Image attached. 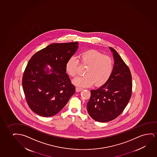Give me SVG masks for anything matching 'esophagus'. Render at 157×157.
Segmentation results:
<instances>
[{
  "label": "esophagus",
  "instance_id": "esophagus-1",
  "mask_svg": "<svg viewBox=\"0 0 157 157\" xmlns=\"http://www.w3.org/2000/svg\"><path fill=\"white\" fill-rule=\"evenodd\" d=\"M82 90V88H81V87H77L76 88H75V90H76V92H80L81 90Z\"/></svg>",
  "mask_w": 157,
  "mask_h": 157
}]
</instances>
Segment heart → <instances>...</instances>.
Listing matches in <instances>:
<instances>
[{
	"label": "heart",
	"instance_id": "1",
	"mask_svg": "<svg viewBox=\"0 0 157 157\" xmlns=\"http://www.w3.org/2000/svg\"><path fill=\"white\" fill-rule=\"evenodd\" d=\"M80 62L87 67L85 75L78 76L73 80V84L79 87H90L94 83L97 87L105 85L109 80L114 70V62L111 57L103 55L101 52L90 50L82 52ZM79 59L71 56L67 60L65 70L67 74L73 77L77 74Z\"/></svg>",
	"mask_w": 157,
	"mask_h": 157
}]
</instances>
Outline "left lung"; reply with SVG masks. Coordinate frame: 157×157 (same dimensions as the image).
<instances>
[{
	"instance_id": "left-lung-1",
	"label": "left lung",
	"mask_w": 157,
	"mask_h": 157,
	"mask_svg": "<svg viewBox=\"0 0 157 157\" xmlns=\"http://www.w3.org/2000/svg\"><path fill=\"white\" fill-rule=\"evenodd\" d=\"M114 70L109 79L100 88L90 90L87 104L90 117L100 122L113 120L126 107L132 94V76L129 67L114 48Z\"/></svg>"
}]
</instances>
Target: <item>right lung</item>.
<instances>
[{
  "label": "right lung",
  "mask_w": 157,
  "mask_h": 157,
  "mask_svg": "<svg viewBox=\"0 0 157 157\" xmlns=\"http://www.w3.org/2000/svg\"><path fill=\"white\" fill-rule=\"evenodd\" d=\"M78 48L77 42L53 43L37 52L22 77L26 101L33 112L43 117L57 114L75 92L65 70L67 60ZM52 67L51 73L47 64Z\"/></svg>",
  "instance_id": "right-lung-1"
}]
</instances>
